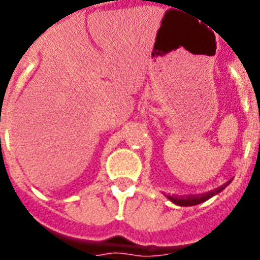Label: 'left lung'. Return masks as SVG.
<instances>
[{"label":"left lung","instance_id":"left-lung-1","mask_svg":"<svg viewBox=\"0 0 260 260\" xmlns=\"http://www.w3.org/2000/svg\"><path fill=\"white\" fill-rule=\"evenodd\" d=\"M231 183V181H228L226 183H224L222 186L217 187L216 190L207 192V194L203 195H190V197H171V195H167V198L172 202V203L177 204V206H181V207H190V206H197V204H201L203 202L208 201L210 198L217 195L219 192H221L222 190L226 187V186Z\"/></svg>","mask_w":260,"mask_h":260}]
</instances>
